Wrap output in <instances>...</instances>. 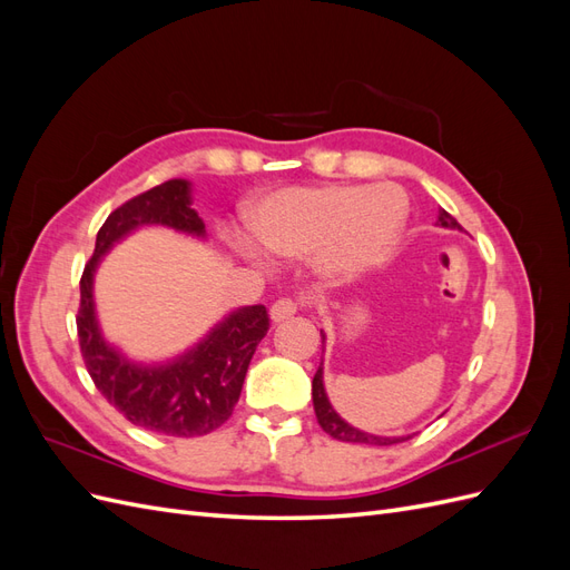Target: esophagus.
Wrapping results in <instances>:
<instances>
[{"instance_id": "obj_1", "label": "esophagus", "mask_w": 570, "mask_h": 570, "mask_svg": "<svg viewBox=\"0 0 570 570\" xmlns=\"http://www.w3.org/2000/svg\"><path fill=\"white\" fill-rule=\"evenodd\" d=\"M297 312H299V304L295 299H292V297H281V299H275L273 306H271V318L275 323H281V321H285L289 316H295Z\"/></svg>"}]
</instances>
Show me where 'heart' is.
Here are the masks:
<instances>
[{
	"label": "heart",
	"instance_id": "heart-1",
	"mask_svg": "<svg viewBox=\"0 0 570 570\" xmlns=\"http://www.w3.org/2000/svg\"><path fill=\"white\" fill-rule=\"evenodd\" d=\"M409 202L402 187H289L258 202L249 230L258 249L278 258L316 254L327 275H352L381 258L400 235ZM254 254L249 243H239Z\"/></svg>",
	"mask_w": 570,
	"mask_h": 570
}]
</instances>
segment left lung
Masks as SVG:
<instances>
[{
  "label": "left lung",
  "instance_id": "obj_1",
  "mask_svg": "<svg viewBox=\"0 0 570 570\" xmlns=\"http://www.w3.org/2000/svg\"><path fill=\"white\" fill-rule=\"evenodd\" d=\"M440 226L444 228H459L461 226L456 223V218H452L450 214H446L444 209H440ZM323 337V333H321ZM325 342V337H323ZM312 394H314V411H316V419H318V425L325 430L327 435L335 438V440H342V442H358V444H373V446H390V444H396V442H404L409 438H381V435H371V433H361V430L352 428L350 423H344L335 409L331 406V402H327V394H325V387H323V368L318 366L316 375H314V383H312Z\"/></svg>",
  "mask_w": 570,
  "mask_h": 570
}]
</instances>
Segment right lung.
I'll return each mask as SVG.
<instances>
[{
    "label": "right lung",
    "mask_w": 570,
    "mask_h": 570,
    "mask_svg": "<svg viewBox=\"0 0 570 570\" xmlns=\"http://www.w3.org/2000/svg\"><path fill=\"white\" fill-rule=\"evenodd\" d=\"M176 228L204 235V223L189 209V183L168 180L120 204L97 233L95 254L80 275L78 342L95 387L132 423L168 438H197L220 428L243 392L256 344L271 318L264 304L245 306L218 323L195 350L174 364L135 366L99 335L92 302V273L114 243L140 226Z\"/></svg>",
    "instance_id": "1"
}]
</instances>
